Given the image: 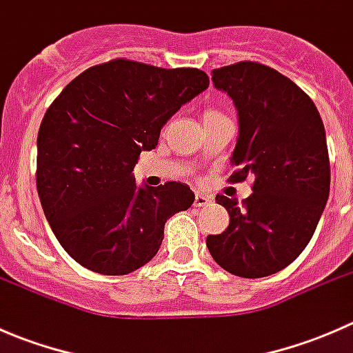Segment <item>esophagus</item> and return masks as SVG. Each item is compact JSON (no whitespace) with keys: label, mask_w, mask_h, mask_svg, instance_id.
Instances as JSON below:
<instances>
[{"label":"esophagus","mask_w":353,"mask_h":353,"mask_svg":"<svg viewBox=\"0 0 353 353\" xmlns=\"http://www.w3.org/2000/svg\"><path fill=\"white\" fill-rule=\"evenodd\" d=\"M210 203H212V196H208V194L196 193V196H194V205L196 206H206Z\"/></svg>","instance_id":"obj_1"}]
</instances>
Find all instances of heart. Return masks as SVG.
<instances>
[{"label":"heart","instance_id":"obj_1","mask_svg":"<svg viewBox=\"0 0 353 353\" xmlns=\"http://www.w3.org/2000/svg\"><path fill=\"white\" fill-rule=\"evenodd\" d=\"M213 114H219V112H215V110H206L205 116H213ZM205 116H203V117H205Z\"/></svg>","mask_w":353,"mask_h":353}]
</instances>
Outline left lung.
<instances>
[{
    "label": "left lung",
    "instance_id": "1",
    "mask_svg": "<svg viewBox=\"0 0 353 353\" xmlns=\"http://www.w3.org/2000/svg\"><path fill=\"white\" fill-rule=\"evenodd\" d=\"M212 81L239 116L230 181L254 176V184L244 205L216 196L230 223L206 248L232 275L261 279L290 265L321 219L330 196L325 126L307 94L273 68L241 61L213 70Z\"/></svg>",
    "mask_w": 353,
    "mask_h": 353
}]
</instances>
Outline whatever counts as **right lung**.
Returning a JSON list of instances; mask_svg holds the SVG:
<instances>
[{
    "mask_svg": "<svg viewBox=\"0 0 353 353\" xmlns=\"http://www.w3.org/2000/svg\"><path fill=\"white\" fill-rule=\"evenodd\" d=\"M210 85L196 68L114 59L63 88L37 137V191L59 244L101 275H126L159 251L165 222L194 201L190 186H138L133 169L163 124Z\"/></svg>",
    "mask_w": 353,
    "mask_h": 353,
    "instance_id": "1",
    "label": "right lung"
}]
</instances>
